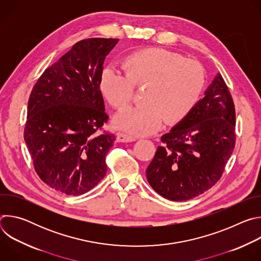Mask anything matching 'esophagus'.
Listing matches in <instances>:
<instances>
[{
    "instance_id": "obj_1",
    "label": "esophagus",
    "mask_w": 261,
    "mask_h": 261,
    "mask_svg": "<svg viewBox=\"0 0 261 261\" xmlns=\"http://www.w3.org/2000/svg\"><path fill=\"white\" fill-rule=\"evenodd\" d=\"M135 140H136V137H134V136H131V135H128L125 133L117 134V141H119V142H132Z\"/></svg>"
}]
</instances>
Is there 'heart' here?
<instances>
[{"instance_id":"b5f03b06","label":"heart","mask_w":261,"mask_h":261,"mask_svg":"<svg viewBox=\"0 0 261 261\" xmlns=\"http://www.w3.org/2000/svg\"><path fill=\"white\" fill-rule=\"evenodd\" d=\"M123 72L113 66L103 68L99 91L116 108L128 104L134 87L144 86L142 104L128 106L114 117L119 130L143 136L158 131L163 121L176 125L187 118L202 94L205 77L202 67L178 54L163 48H146L127 56Z\"/></svg>"}]
</instances>
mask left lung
<instances>
[{
	"label": "left lung",
	"instance_id": "left-lung-1",
	"mask_svg": "<svg viewBox=\"0 0 261 261\" xmlns=\"http://www.w3.org/2000/svg\"><path fill=\"white\" fill-rule=\"evenodd\" d=\"M236 110L218 73L190 115L161 137L146 168L151 187L172 201L189 200L220 179L236 144Z\"/></svg>",
	"mask_w": 261,
	"mask_h": 261
}]
</instances>
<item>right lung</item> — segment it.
Wrapping results in <instances>:
<instances>
[{"label":"right lung","instance_id":"obj_1","mask_svg":"<svg viewBox=\"0 0 261 261\" xmlns=\"http://www.w3.org/2000/svg\"><path fill=\"white\" fill-rule=\"evenodd\" d=\"M119 39L74 44L45 69L28 102L24 141L39 177L67 195H82L105 176V157L116 136L100 133L107 122L99 76Z\"/></svg>","mask_w":261,"mask_h":261}]
</instances>
